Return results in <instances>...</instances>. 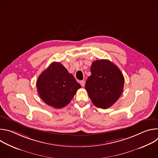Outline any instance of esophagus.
Here are the masks:
<instances>
[{"label": "esophagus", "mask_w": 158, "mask_h": 158, "mask_svg": "<svg viewBox=\"0 0 158 158\" xmlns=\"http://www.w3.org/2000/svg\"><path fill=\"white\" fill-rule=\"evenodd\" d=\"M80 84L81 85V86L84 87L85 85V81H80Z\"/></svg>", "instance_id": "1"}]
</instances>
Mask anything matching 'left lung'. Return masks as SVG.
<instances>
[{
	"label": "left lung",
	"instance_id": "8db88e82",
	"mask_svg": "<svg viewBox=\"0 0 158 158\" xmlns=\"http://www.w3.org/2000/svg\"><path fill=\"white\" fill-rule=\"evenodd\" d=\"M91 75L85 84L93 103L98 107L107 109L120 98L124 77L120 69L109 60H98L91 67Z\"/></svg>",
	"mask_w": 158,
	"mask_h": 158
}]
</instances>
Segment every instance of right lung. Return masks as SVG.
<instances>
[{
	"label": "right lung",
	"instance_id": "add662e5",
	"mask_svg": "<svg viewBox=\"0 0 158 158\" xmlns=\"http://www.w3.org/2000/svg\"><path fill=\"white\" fill-rule=\"evenodd\" d=\"M36 87L43 101L56 109L68 104L81 87L73 75L59 62H52L40 74Z\"/></svg>",
	"mask_w": 158,
	"mask_h": 158
}]
</instances>
